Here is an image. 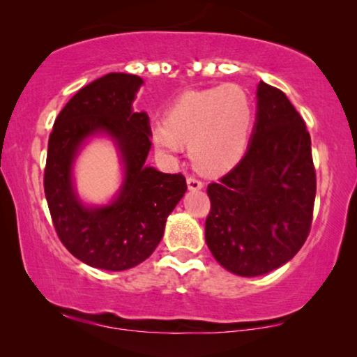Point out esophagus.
I'll list each match as a JSON object with an SVG mask.
<instances>
[{
    "mask_svg": "<svg viewBox=\"0 0 357 357\" xmlns=\"http://www.w3.org/2000/svg\"><path fill=\"white\" fill-rule=\"evenodd\" d=\"M187 185H188V190H192V192H197V190L203 188V182L197 177H188Z\"/></svg>",
    "mask_w": 357,
    "mask_h": 357,
    "instance_id": "34e87169",
    "label": "esophagus"
}]
</instances>
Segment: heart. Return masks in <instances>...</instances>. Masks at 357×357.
Here are the masks:
<instances>
[{"instance_id":"heart-1","label":"heart","mask_w":357,"mask_h":357,"mask_svg":"<svg viewBox=\"0 0 357 357\" xmlns=\"http://www.w3.org/2000/svg\"><path fill=\"white\" fill-rule=\"evenodd\" d=\"M253 102L237 84L185 92L153 126L151 139L164 158L190 143L193 162L204 172H226L245 154L253 128Z\"/></svg>"}]
</instances>
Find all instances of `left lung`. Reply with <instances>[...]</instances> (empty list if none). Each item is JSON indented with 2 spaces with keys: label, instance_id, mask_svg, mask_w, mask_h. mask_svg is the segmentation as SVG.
Instances as JSON below:
<instances>
[{
  "label": "left lung",
  "instance_id": "left-lung-1",
  "mask_svg": "<svg viewBox=\"0 0 357 357\" xmlns=\"http://www.w3.org/2000/svg\"><path fill=\"white\" fill-rule=\"evenodd\" d=\"M247 153L208 185L204 237L219 265L238 276L289 261L310 232L317 192L310 135L286 94L260 81Z\"/></svg>",
  "mask_w": 357,
  "mask_h": 357
}]
</instances>
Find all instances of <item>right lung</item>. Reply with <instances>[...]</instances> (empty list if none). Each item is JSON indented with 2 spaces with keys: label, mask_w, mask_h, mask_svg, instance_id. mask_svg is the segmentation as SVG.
I'll return each instance as SVG.
<instances>
[{
  "label": "right lung",
  "mask_w": 357,
  "mask_h": 357,
  "mask_svg": "<svg viewBox=\"0 0 357 357\" xmlns=\"http://www.w3.org/2000/svg\"><path fill=\"white\" fill-rule=\"evenodd\" d=\"M141 84L139 76L125 73L92 81L63 107L48 138L43 188L53 226L71 255L100 270L123 271L144 261L187 192L182 174H162L146 165L149 116L131 109ZM97 132L116 141L126 178L110 205L86 208L72 188L70 170L82 143Z\"/></svg>",
  "instance_id": "1"
}]
</instances>
